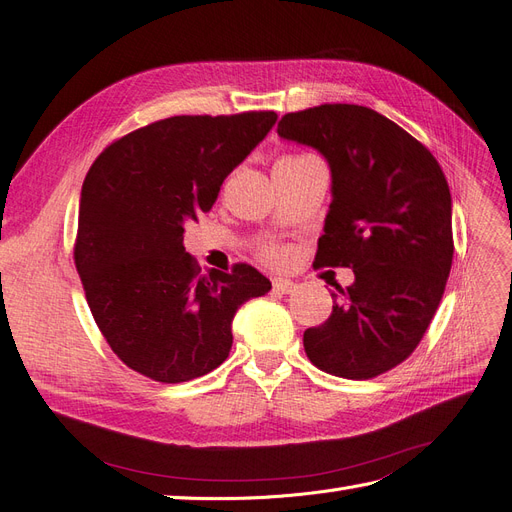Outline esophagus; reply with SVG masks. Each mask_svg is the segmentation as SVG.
<instances>
[{"label": "esophagus", "instance_id": "1", "mask_svg": "<svg viewBox=\"0 0 512 512\" xmlns=\"http://www.w3.org/2000/svg\"><path fill=\"white\" fill-rule=\"evenodd\" d=\"M294 282H290V280H284V277H275L273 280V292L275 294H290L292 290H294Z\"/></svg>", "mask_w": 512, "mask_h": 512}]
</instances>
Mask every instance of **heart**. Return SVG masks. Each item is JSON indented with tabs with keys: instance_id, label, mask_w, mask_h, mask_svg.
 I'll list each match as a JSON object with an SVG mask.
<instances>
[{
	"instance_id": "obj_1",
	"label": "heart",
	"mask_w": 512,
	"mask_h": 512,
	"mask_svg": "<svg viewBox=\"0 0 512 512\" xmlns=\"http://www.w3.org/2000/svg\"><path fill=\"white\" fill-rule=\"evenodd\" d=\"M265 258H267L269 262H273V265H280V262H284L286 254H284L282 250H277V247H267V250H265Z\"/></svg>"
}]
</instances>
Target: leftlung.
Returning <instances> with one entry per match:
<instances>
[{"label":"left lung","mask_w":512,"mask_h":512,"mask_svg":"<svg viewBox=\"0 0 512 512\" xmlns=\"http://www.w3.org/2000/svg\"><path fill=\"white\" fill-rule=\"evenodd\" d=\"M284 141L331 168L320 267H348L333 314L303 333L318 369L369 380L406 361L442 301L453 265V200L429 149L359 104H320L277 123Z\"/></svg>","instance_id":"obj_1"}]
</instances>
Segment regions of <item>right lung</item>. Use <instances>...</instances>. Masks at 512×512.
Returning a JSON list of instances; mask_svg holds the SVG:
<instances>
[{
    "instance_id": "obj_1",
    "label": "right lung",
    "mask_w": 512,
    "mask_h": 512,
    "mask_svg": "<svg viewBox=\"0 0 512 512\" xmlns=\"http://www.w3.org/2000/svg\"><path fill=\"white\" fill-rule=\"evenodd\" d=\"M273 111L179 115L126 134L91 164L74 262L108 346L130 369L177 384L220 367L237 309L271 290L250 265L200 273L185 224L275 126Z\"/></svg>"
}]
</instances>
